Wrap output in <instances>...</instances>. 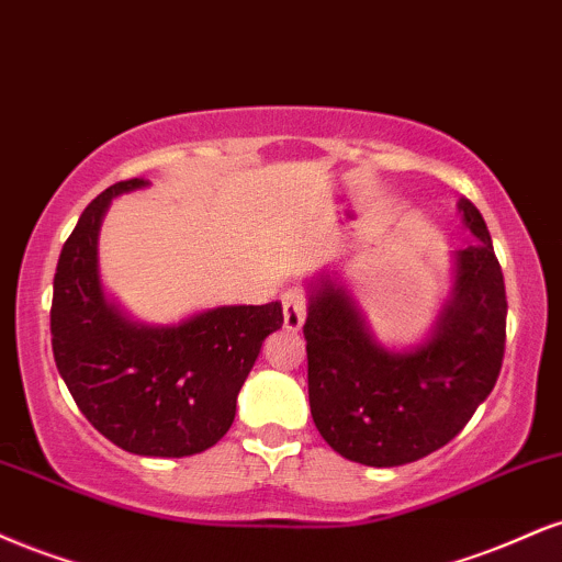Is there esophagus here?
<instances>
[{
	"instance_id": "1",
	"label": "esophagus",
	"mask_w": 562,
	"mask_h": 562,
	"mask_svg": "<svg viewBox=\"0 0 562 562\" xmlns=\"http://www.w3.org/2000/svg\"><path fill=\"white\" fill-rule=\"evenodd\" d=\"M282 314H285V329L288 333H299L306 322V295L299 290H288L282 295Z\"/></svg>"
}]
</instances>
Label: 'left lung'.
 <instances>
[{
	"mask_svg": "<svg viewBox=\"0 0 562 562\" xmlns=\"http://www.w3.org/2000/svg\"><path fill=\"white\" fill-rule=\"evenodd\" d=\"M476 240L458 248L435 329L414 348L376 340L346 282L322 272L303 324L316 429L348 461L392 469L448 445L495 387L505 353L503 269L484 216L458 201Z\"/></svg>",
	"mask_w": 562,
	"mask_h": 562,
	"instance_id": "1",
	"label": "left lung"
}]
</instances>
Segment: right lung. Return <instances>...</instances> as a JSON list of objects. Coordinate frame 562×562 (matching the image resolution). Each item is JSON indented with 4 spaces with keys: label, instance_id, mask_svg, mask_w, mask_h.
<instances>
[{
    "label": "right lung",
    "instance_id": "add662e5",
    "mask_svg": "<svg viewBox=\"0 0 562 562\" xmlns=\"http://www.w3.org/2000/svg\"><path fill=\"white\" fill-rule=\"evenodd\" d=\"M114 182L80 214L54 274L52 350L80 414L135 456L186 458L220 442L261 342L282 327V303L216 306L178 324L135 322L104 293L99 227Z\"/></svg>",
    "mask_w": 562,
    "mask_h": 562
}]
</instances>
